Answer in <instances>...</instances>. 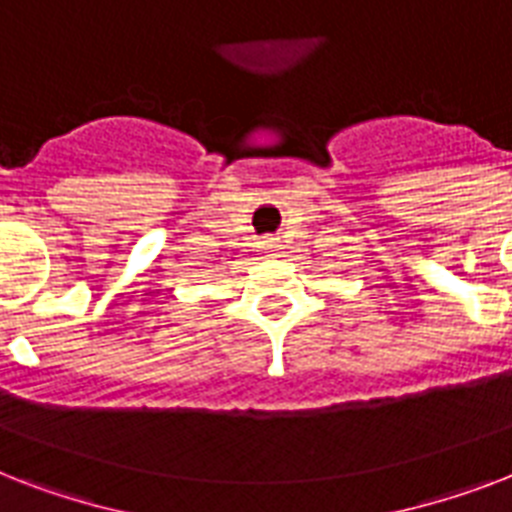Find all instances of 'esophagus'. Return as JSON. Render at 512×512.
Instances as JSON below:
<instances>
[{
	"label": "esophagus",
	"mask_w": 512,
	"mask_h": 512,
	"mask_svg": "<svg viewBox=\"0 0 512 512\" xmlns=\"http://www.w3.org/2000/svg\"><path fill=\"white\" fill-rule=\"evenodd\" d=\"M279 247H281L279 239H273V236H271V239L263 241V249H268V252H276V249H279Z\"/></svg>",
	"instance_id": "obj_1"
}]
</instances>
